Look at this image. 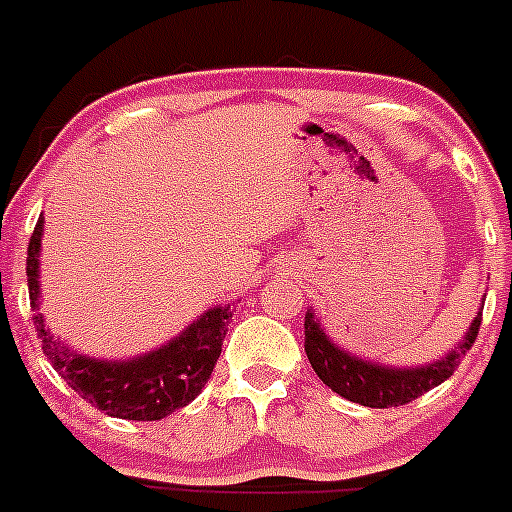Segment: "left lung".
I'll use <instances>...</instances> for the list:
<instances>
[{"instance_id":"1","label":"left lung","mask_w":512,"mask_h":512,"mask_svg":"<svg viewBox=\"0 0 512 512\" xmlns=\"http://www.w3.org/2000/svg\"><path fill=\"white\" fill-rule=\"evenodd\" d=\"M485 307V305H482ZM482 325V312L469 325L467 336L454 351L433 364L415 366V369H395V366H382L377 361H364L359 356H351L341 346L325 336L320 328L318 315L312 310L305 312V354L310 359L312 369L328 384L330 390L351 402H359L366 408H397L418 400L428 390L438 387L441 382L454 374L461 359L472 348L474 338Z\"/></svg>"}]
</instances>
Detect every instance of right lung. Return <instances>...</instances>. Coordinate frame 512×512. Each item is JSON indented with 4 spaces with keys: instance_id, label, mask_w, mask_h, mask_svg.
<instances>
[{
    "instance_id": "1",
    "label": "right lung",
    "mask_w": 512,
    "mask_h": 512,
    "mask_svg": "<svg viewBox=\"0 0 512 512\" xmlns=\"http://www.w3.org/2000/svg\"><path fill=\"white\" fill-rule=\"evenodd\" d=\"M40 238L43 215L38 217L27 246V289L35 312L33 323L43 343V354L51 359L53 369L66 379L71 390L79 392L102 413L122 420H161L200 395L223 351L228 320L233 318L230 305L210 307L187 330L151 354L125 361L89 359L53 338L38 312Z\"/></svg>"
}]
</instances>
